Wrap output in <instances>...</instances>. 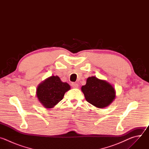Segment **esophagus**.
<instances>
[{
    "label": "esophagus",
    "instance_id": "34e87169",
    "mask_svg": "<svg viewBox=\"0 0 149 149\" xmlns=\"http://www.w3.org/2000/svg\"><path fill=\"white\" fill-rule=\"evenodd\" d=\"M71 86L73 88H78V84L77 83H75V82H73L72 83Z\"/></svg>",
    "mask_w": 149,
    "mask_h": 149
}]
</instances>
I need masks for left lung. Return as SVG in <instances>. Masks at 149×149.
Returning <instances> with one entry per match:
<instances>
[{"label": "left lung", "instance_id": "obj_1", "mask_svg": "<svg viewBox=\"0 0 149 149\" xmlns=\"http://www.w3.org/2000/svg\"><path fill=\"white\" fill-rule=\"evenodd\" d=\"M86 100L95 107L104 108L115 98V90L111 85L95 77H89L87 83L81 87Z\"/></svg>", "mask_w": 149, "mask_h": 149}]
</instances>
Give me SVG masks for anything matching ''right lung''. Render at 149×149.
Masks as SVG:
<instances>
[{
    "label": "right lung",
    "instance_id": "1",
    "mask_svg": "<svg viewBox=\"0 0 149 149\" xmlns=\"http://www.w3.org/2000/svg\"><path fill=\"white\" fill-rule=\"evenodd\" d=\"M70 89L67 82H63L58 76H51L39 85L36 90L37 97L45 108L54 107Z\"/></svg>",
    "mask_w": 149,
    "mask_h": 149
}]
</instances>
